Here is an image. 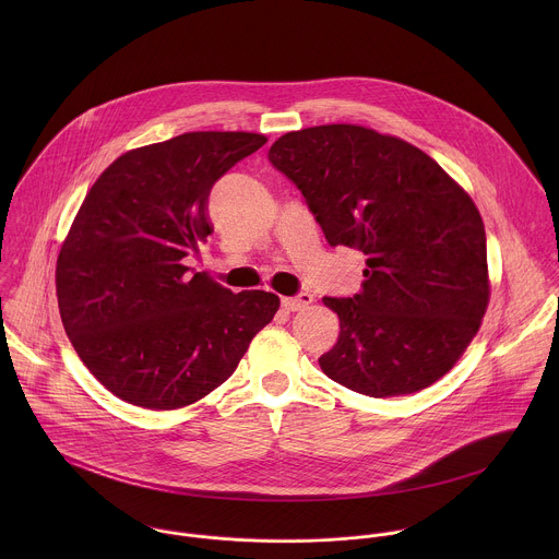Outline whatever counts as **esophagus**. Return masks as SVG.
<instances>
[{
    "label": "esophagus",
    "instance_id": "34e87169",
    "mask_svg": "<svg viewBox=\"0 0 559 559\" xmlns=\"http://www.w3.org/2000/svg\"><path fill=\"white\" fill-rule=\"evenodd\" d=\"M312 295L310 293H299L297 297H286L282 299V308L288 310V312H299V310H306L310 304H312Z\"/></svg>",
    "mask_w": 559,
    "mask_h": 559
}]
</instances>
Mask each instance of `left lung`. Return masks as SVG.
Masks as SVG:
<instances>
[{
    "mask_svg": "<svg viewBox=\"0 0 559 559\" xmlns=\"http://www.w3.org/2000/svg\"><path fill=\"white\" fill-rule=\"evenodd\" d=\"M269 160L304 193L331 247L366 255L361 290L322 299L340 319L322 372L372 399L450 372L490 295L484 224L467 191L419 148L357 124L286 133Z\"/></svg>",
    "mask_w": 559,
    "mask_h": 559,
    "instance_id": "1",
    "label": "left lung"
}]
</instances>
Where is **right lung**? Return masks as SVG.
<instances>
[{"instance_id":"obj_1","label":"right lung","mask_w":559,"mask_h":559,"mask_svg":"<svg viewBox=\"0 0 559 559\" xmlns=\"http://www.w3.org/2000/svg\"><path fill=\"white\" fill-rule=\"evenodd\" d=\"M264 144L260 133H182L124 153L87 191L56 290L71 344L114 396L155 411L198 402L275 317L277 295H235L185 266L213 233V185Z\"/></svg>"}]
</instances>
